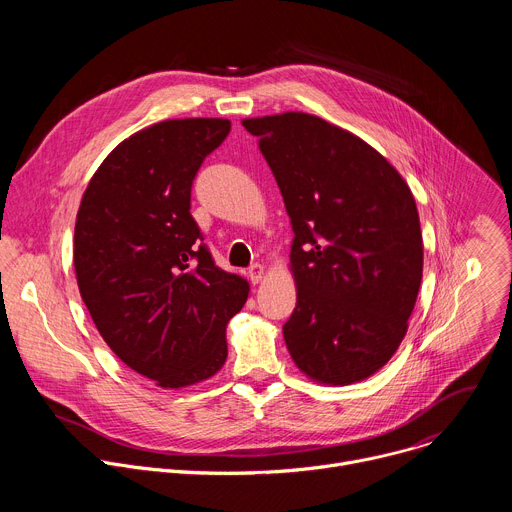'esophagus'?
Here are the masks:
<instances>
[{"label":"esophagus","mask_w":512,"mask_h":512,"mask_svg":"<svg viewBox=\"0 0 512 512\" xmlns=\"http://www.w3.org/2000/svg\"><path fill=\"white\" fill-rule=\"evenodd\" d=\"M263 275H265V267H263L261 263H255V265L249 267V279H251V283H259V281L263 279Z\"/></svg>","instance_id":"34e87169"}]
</instances>
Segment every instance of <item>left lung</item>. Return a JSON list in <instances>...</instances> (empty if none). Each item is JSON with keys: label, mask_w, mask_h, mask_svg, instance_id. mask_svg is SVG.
Wrapping results in <instances>:
<instances>
[{"label": "left lung", "mask_w": 512, "mask_h": 512, "mask_svg": "<svg viewBox=\"0 0 512 512\" xmlns=\"http://www.w3.org/2000/svg\"><path fill=\"white\" fill-rule=\"evenodd\" d=\"M243 127L259 137L296 235L287 350L316 383L369 379L405 338L421 285L415 198L367 141L316 115L287 111Z\"/></svg>", "instance_id": "obj_1"}]
</instances>
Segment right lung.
Returning a JSON list of instances; mask_svg holds the SVG:
<instances>
[{
  "mask_svg": "<svg viewBox=\"0 0 512 512\" xmlns=\"http://www.w3.org/2000/svg\"><path fill=\"white\" fill-rule=\"evenodd\" d=\"M229 119H168L123 139L93 174L75 223L81 298L109 348L164 389L227 360L249 283L212 261L190 214L192 180Z\"/></svg>",
  "mask_w": 512,
  "mask_h": 512,
  "instance_id": "add662e5",
  "label": "right lung"
}]
</instances>
